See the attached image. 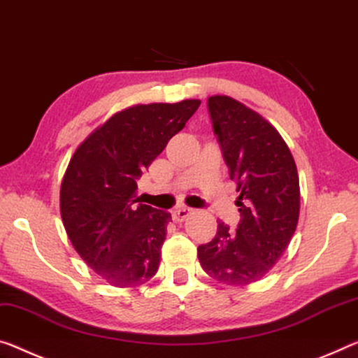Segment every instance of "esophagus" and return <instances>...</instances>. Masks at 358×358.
<instances>
[{
  "mask_svg": "<svg viewBox=\"0 0 358 358\" xmlns=\"http://www.w3.org/2000/svg\"><path fill=\"white\" fill-rule=\"evenodd\" d=\"M192 212V208H189V207H186V206H181V207H177L172 212V218H173V221H177V223H181V221H183L186 217H188V215Z\"/></svg>",
  "mask_w": 358,
  "mask_h": 358,
  "instance_id": "1",
  "label": "esophagus"
}]
</instances>
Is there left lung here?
<instances>
[{"instance_id":"8db88e82","label":"left lung","mask_w":358,"mask_h":358,"mask_svg":"<svg viewBox=\"0 0 358 358\" xmlns=\"http://www.w3.org/2000/svg\"><path fill=\"white\" fill-rule=\"evenodd\" d=\"M208 111L237 185L241 221L236 231L218 221L217 236L197 247V258L220 283L250 285L274 268L296 231V164L277 129L252 108L228 95H213Z\"/></svg>"}]
</instances>
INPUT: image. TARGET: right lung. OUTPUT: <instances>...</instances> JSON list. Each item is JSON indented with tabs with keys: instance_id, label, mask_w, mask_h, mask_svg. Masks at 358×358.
<instances>
[{
	"instance_id": "1",
	"label": "right lung",
	"mask_w": 358,
	"mask_h": 358,
	"mask_svg": "<svg viewBox=\"0 0 358 358\" xmlns=\"http://www.w3.org/2000/svg\"><path fill=\"white\" fill-rule=\"evenodd\" d=\"M201 100L134 105L78 146L60 186V215L71 245L110 285L148 282L159 269L172 215L137 203V180Z\"/></svg>"
}]
</instances>
